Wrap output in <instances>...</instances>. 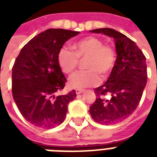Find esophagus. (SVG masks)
I'll return each mask as SVG.
<instances>
[{
  "instance_id": "esophagus-1",
  "label": "esophagus",
  "mask_w": 157,
  "mask_h": 157,
  "mask_svg": "<svg viewBox=\"0 0 157 157\" xmlns=\"http://www.w3.org/2000/svg\"><path fill=\"white\" fill-rule=\"evenodd\" d=\"M84 90H82V89H77V90H76V94H80L83 93L84 92Z\"/></svg>"
}]
</instances>
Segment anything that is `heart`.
<instances>
[{
  "label": "heart",
  "instance_id": "heart-1",
  "mask_svg": "<svg viewBox=\"0 0 157 157\" xmlns=\"http://www.w3.org/2000/svg\"><path fill=\"white\" fill-rule=\"evenodd\" d=\"M73 52L62 49L58 54V63L64 73L71 74L79 64V59H86V71H78L71 76L69 85L71 88L84 89L95 86L102 78L108 76L117 63L116 50L109 44L95 36H86L71 45Z\"/></svg>",
  "mask_w": 157,
  "mask_h": 157
}]
</instances>
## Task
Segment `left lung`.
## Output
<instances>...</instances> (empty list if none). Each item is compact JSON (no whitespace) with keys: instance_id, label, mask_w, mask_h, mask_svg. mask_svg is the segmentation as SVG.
I'll use <instances>...</instances> for the list:
<instances>
[{"instance_id":"8db88e82","label":"left lung","mask_w":157,"mask_h":157,"mask_svg":"<svg viewBox=\"0 0 157 157\" xmlns=\"http://www.w3.org/2000/svg\"><path fill=\"white\" fill-rule=\"evenodd\" d=\"M90 32L113 38L117 54L108 80L94 89L97 98L90 107V113L99 124H117L129 117L141 100L147 80L146 58L133 40L114 29ZM106 95L109 97L105 98Z\"/></svg>"}]
</instances>
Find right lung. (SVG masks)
<instances>
[{"instance_id":"right-lung-1","label":"right lung","mask_w":157,"mask_h":157,"mask_svg":"<svg viewBox=\"0 0 157 157\" xmlns=\"http://www.w3.org/2000/svg\"><path fill=\"white\" fill-rule=\"evenodd\" d=\"M79 32L50 28L38 34L21 50L12 68V94L19 112L31 124L50 129L63 122L75 90L55 96L67 79L58 63L63 45Z\"/></svg>"}]
</instances>
